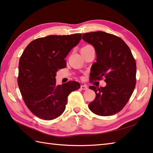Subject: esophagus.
Returning a JSON list of instances; mask_svg holds the SVG:
<instances>
[{
  "label": "esophagus",
  "instance_id": "esophagus-1",
  "mask_svg": "<svg viewBox=\"0 0 153 153\" xmlns=\"http://www.w3.org/2000/svg\"><path fill=\"white\" fill-rule=\"evenodd\" d=\"M80 88H81V90H87L88 89V86L85 85H81V87H80Z\"/></svg>",
  "mask_w": 153,
  "mask_h": 153
}]
</instances>
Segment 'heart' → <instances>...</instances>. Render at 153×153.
Wrapping results in <instances>:
<instances>
[{"label": "heart", "mask_w": 153, "mask_h": 153, "mask_svg": "<svg viewBox=\"0 0 153 153\" xmlns=\"http://www.w3.org/2000/svg\"><path fill=\"white\" fill-rule=\"evenodd\" d=\"M87 46H89V45H87Z\"/></svg>", "instance_id": "heart-1"}]
</instances>
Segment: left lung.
<instances>
[{
    "instance_id": "left-lung-1",
    "label": "left lung",
    "mask_w": 153,
    "mask_h": 153,
    "mask_svg": "<svg viewBox=\"0 0 153 153\" xmlns=\"http://www.w3.org/2000/svg\"><path fill=\"white\" fill-rule=\"evenodd\" d=\"M82 39L91 44L96 53L91 79L104 77L106 83L100 88L90 86L95 91L96 98L88 107L99 116L115 114L125 106L135 88L137 65L131 51L122 39L105 32L84 33Z\"/></svg>"
}]
</instances>
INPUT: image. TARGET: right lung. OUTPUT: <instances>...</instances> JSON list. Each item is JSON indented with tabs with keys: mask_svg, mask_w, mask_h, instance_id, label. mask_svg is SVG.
<instances>
[{
	"mask_svg": "<svg viewBox=\"0 0 153 153\" xmlns=\"http://www.w3.org/2000/svg\"><path fill=\"white\" fill-rule=\"evenodd\" d=\"M82 39L81 33L49 35L27 46L19 60L18 85L25 103L33 114L43 120L57 118L64 112L71 91L79 83L56 85L57 71L66 66L65 58Z\"/></svg>",
	"mask_w": 153,
	"mask_h": 153,
	"instance_id": "obj_1",
	"label": "right lung"
}]
</instances>
